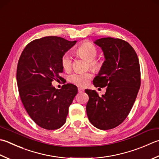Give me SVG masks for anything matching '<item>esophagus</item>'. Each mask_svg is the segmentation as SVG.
<instances>
[{
	"label": "esophagus",
	"instance_id": "esophagus-1",
	"mask_svg": "<svg viewBox=\"0 0 159 159\" xmlns=\"http://www.w3.org/2000/svg\"><path fill=\"white\" fill-rule=\"evenodd\" d=\"M78 90H79V92H84V90L85 89L82 88H78Z\"/></svg>",
	"mask_w": 159,
	"mask_h": 159
}]
</instances>
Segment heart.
I'll return each mask as SVG.
<instances>
[{
	"instance_id": "heart-1",
	"label": "heart",
	"mask_w": 159,
	"mask_h": 159,
	"mask_svg": "<svg viewBox=\"0 0 159 159\" xmlns=\"http://www.w3.org/2000/svg\"><path fill=\"white\" fill-rule=\"evenodd\" d=\"M76 54L80 58H85L88 61L89 67L92 70L98 71L101 69V64L96 60L98 54L97 48L92 43L85 42L82 43L76 49ZM61 65L65 71H70L72 65V58L68 53H65L61 58ZM92 78L90 73H74L70 76V81L79 86H85Z\"/></svg>"
}]
</instances>
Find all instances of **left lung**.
<instances>
[{"label": "left lung", "mask_w": 159, "mask_h": 159, "mask_svg": "<svg viewBox=\"0 0 159 159\" xmlns=\"http://www.w3.org/2000/svg\"><path fill=\"white\" fill-rule=\"evenodd\" d=\"M94 43L102 49L105 61L93 84L107 88L101 97L95 90L85 89L86 111L93 125L107 130L119 125L129 114L141 86V70L137 54L125 40L107 37Z\"/></svg>", "instance_id": "left-lung-1"}]
</instances>
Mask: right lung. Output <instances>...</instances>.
Returning <instances> with one entry per match:
<instances>
[{"mask_svg":"<svg viewBox=\"0 0 159 159\" xmlns=\"http://www.w3.org/2000/svg\"><path fill=\"white\" fill-rule=\"evenodd\" d=\"M58 36H46L30 42L18 60L16 80L25 108L42 128L57 129L63 126L69 107L78 92L76 85L67 83L61 89L52 85L61 79V58L76 44Z\"/></svg>","mask_w":159,"mask_h":159,"instance_id":"right-lung-1","label":"right lung"}]
</instances>
